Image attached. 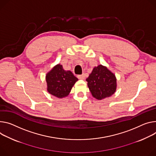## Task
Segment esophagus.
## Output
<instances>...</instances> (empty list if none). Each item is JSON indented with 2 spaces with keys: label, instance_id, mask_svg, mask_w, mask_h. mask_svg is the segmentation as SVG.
<instances>
[{
  "label": "esophagus",
  "instance_id": "obj_1",
  "mask_svg": "<svg viewBox=\"0 0 156 156\" xmlns=\"http://www.w3.org/2000/svg\"><path fill=\"white\" fill-rule=\"evenodd\" d=\"M78 78L79 79H80V80H84V78H85V75H84V74L81 75H78Z\"/></svg>",
  "mask_w": 156,
  "mask_h": 156
}]
</instances>
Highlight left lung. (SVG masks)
<instances>
[{
    "instance_id": "obj_1",
    "label": "left lung",
    "mask_w": 156,
    "mask_h": 156,
    "mask_svg": "<svg viewBox=\"0 0 156 156\" xmlns=\"http://www.w3.org/2000/svg\"><path fill=\"white\" fill-rule=\"evenodd\" d=\"M86 80L92 96L98 100L110 97L116 91L117 80L115 75L102 65L94 67Z\"/></svg>"
}]
</instances>
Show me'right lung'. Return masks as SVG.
I'll list each match as a JSON object with an SVG mask.
<instances>
[{"mask_svg":"<svg viewBox=\"0 0 156 156\" xmlns=\"http://www.w3.org/2000/svg\"><path fill=\"white\" fill-rule=\"evenodd\" d=\"M47 91L51 95L63 98L68 96L78 79L69 70L66 71L60 64L55 65L45 76Z\"/></svg>","mask_w":156,"mask_h":156,"instance_id":"add662e5","label":"right lung"}]
</instances>
